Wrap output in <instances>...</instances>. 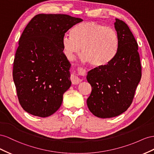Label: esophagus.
Returning a JSON list of instances; mask_svg holds the SVG:
<instances>
[{"instance_id": "esophagus-1", "label": "esophagus", "mask_w": 154, "mask_h": 154, "mask_svg": "<svg viewBox=\"0 0 154 154\" xmlns=\"http://www.w3.org/2000/svg\"><path fill=\"white\" fill-rule=\"evenodd\" d=\"M71 81L73 85H78L81 81V79L79 78L78 77L75 76V75H72L71 77Z\"/></svg>"}]
</instances>
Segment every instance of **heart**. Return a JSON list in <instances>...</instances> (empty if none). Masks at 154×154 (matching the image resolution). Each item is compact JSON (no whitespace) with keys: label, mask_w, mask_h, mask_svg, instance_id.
Here are the masks:
<instances>
[{"label":"heart","mask_w":154,"mask_h":154,"mask_svg":"<svg viewBox=\"0 0 154 154\" xmlns=\"http://www.w3.org/2000/svg\"><path fill=\"white\" fill-rule=\"evenodd\" d=\"M63 46L70 59L79 51L83 59L95 68L106 66L115 57L119 46V37L116 29L95 21L83 22L71 29V36L64 35Z\"/></svg>","instance_id":"b5f03b06"}]
</instances>
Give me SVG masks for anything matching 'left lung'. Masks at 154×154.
Segmentation results:
<instances>
[{
	"label": "left lung",
	"instance_id": "1",
	"mask_svg": "<svg viewBox=\"0 0 154 154\" xmlns=\"http://www.w3.org/2000/svg\"><path fill=\"white\" fill-rule=\"evenodd\" d=\"M115 28L119 37L116 57L106 66L91 69L86 77L92 88L88 107L100 118L113 117L127 110L142 75L138 45L133 33L118 19Z\"/></svg>",
	"mask_w": 154,
	"mask_h": 154
}]
</instances>
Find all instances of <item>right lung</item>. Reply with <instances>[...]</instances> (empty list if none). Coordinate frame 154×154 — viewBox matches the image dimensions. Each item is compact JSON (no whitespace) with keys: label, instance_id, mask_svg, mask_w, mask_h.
<instances>
[{"label":"right lung","instance_id":"1","mask_svg":"<svg viewBox=\"0 0 154 154\" xmlns=\"http://www.w3.org/2000/svg\"><path fill=\"white\" fill-rule=\"evenodd\" d=\"M82 21L65 14H38L26 26L13 68L17 97L26 112L46 117L61 106L71 86V64L63 53V38Z\"/></svg>","mask_w":154,"mask_h":154}]
</instances>
